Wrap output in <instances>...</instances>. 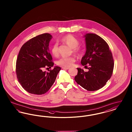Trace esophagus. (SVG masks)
<instances>
[{"label":"esophagus","instance_id":"1","mask_svg":"<svg viewBox=\"0 0 132 132\" xmlns=\"http://www.w3.org/2000/svg\"><path fill=\"white\" fill-rule=\"evenodd\" d=\"M62 69H64V70H68V69H70V68H69V67H62Z\"/></svg>","mask_w":132,"mask_h":132}]
</instances>
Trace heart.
I'll return each mask as SVG.
<instances>
[{
  "mask_svg": "<svg viewBox=\"0 0 132 132\" xmlns=\"http://www.w3.org/2000/svg\"><path fill=\"white\" fill-rule=\"evenodd\" d=\"M62 42L67 44L69 47L73 49V52L76 55H80L81 52V48L78 47L79 41L78 39L71 35H66L61 38ZM51 51L52 54L57 56L58 55V44L55 43L52 45ZM75 61V58L73 56L63 57L57 61V64L64 67H70L73 65Z\"/></svg>",
  "mask_w": 132,
  "mask_h": 132,
  "instance_id": "b5f03b06",
  "label": "heart"
}]
</instances>
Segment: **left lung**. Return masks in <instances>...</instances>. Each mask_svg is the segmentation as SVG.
Instances as JSON below:
<instances>
[{
  "label": "left lung",
  "mask_w": 132,
  "mask_h": 132,
  "mask_svg": "<svg viewBox=\"0 0 132 132\" xmlns=\"http://www.w3.org/2000/svg\"><path fill=\"white\" fill-rule=\"evenodd\" d=\"M86 52L82 57V66L89 64L88 72L77 68L75 77L77 83L88 91H94L102 88L112 75L114 60L111 50L106 42L95 34L84 36Z\"/></svg>",
  "instance_id": "1"
}]
</instances>
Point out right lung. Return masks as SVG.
<instances>
[{"label": "right lung", "instance_id": "obj_1", "mask_svg": "<svg viewBox=\"0 0 132 132\" xmlns=\"http://www.w3.org/2000/svg\"><path fill=\"white\" fill-rule=\"evenodd\" d=\"M52 37L45 33L32 38L19 51L16 66L17 78L23 88L30 94L40 95L48 92L61 70L55 66L49 72L43 71L54 65L48 47Z\"/></svg>", "mask_w": 132, "mask_h": 132}]
</instances>
